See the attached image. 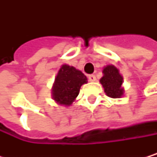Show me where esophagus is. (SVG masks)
Wrapping results in <instances>:
<instances>
[{"instance_id": "34e87169", "label": "esophagus", "mask_w": 157, "mask_h": 157, "mask_svg": "<svg viewBox=\"0 0 157 157\" xmlns=\"http://www.w3.org/2000/svg\"><path fill=\"white\" fill-rule=\"evenodd\" d=\"M88 81H90V82H95L96 81V76L93 75V74L88 75Z\"/></svg>"}]
</instances>
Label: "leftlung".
I'll use <instances>...</instances> for the list:
<instances>
[{"label": "left lung", "instance_id": "8db88e82", "mask_svg": "<svg viewBox=\"0 0 157 157\" xmlns=\"http://www.w3.org/2000/svg\"><path fill=\"white\" fill-rule=\"evenodd\" d=\"M102 77L100 79V83L105 89V94L113 99L121 98L124 93L122 87L123 77L120 73L119 69L114 65H107L102 69Z\"/></svg>", "mask_w": 157, "mask_h": 157}]
</instances>
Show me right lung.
Returning <instances> with one entry per match:
<instances>
[{"instance_id":"right-lung-1","label":"right lung","mask_w":157,"mask_h":157,"mask_svg":"<svg viewBox=\"0 0 157 157\" xmlns=\"http://www.w3.org/2000/svg\"><path fill=\"white\" fill-rule=\"evenodd\" d=\"M87 83L86 76L72 66L63 64L52 87V98L57 105L70 106L75 101L80 88Z\"/></svg>"}]
</instances>
